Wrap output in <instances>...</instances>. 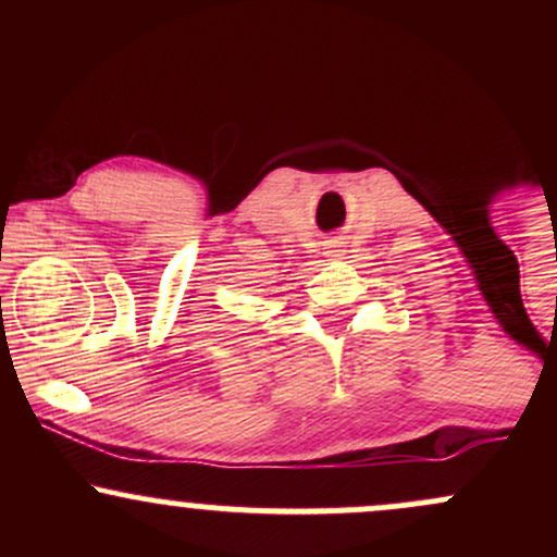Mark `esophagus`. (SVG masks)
Instances as JSON below:
<instances>
[{
  "label": "esophagus",
  "instance_id": "1",
  "mask_svg": "<svg viewBox=\"0 0 557 557\" xmlns=\"http://www.w3.org/2000/svg\"><path fill=\"white\" fill-rule=\"evenodd\" d=\"M327 257H332V259L343 257V243L341 240H330L327 243Z\"/></svg>",
  "mask_w": 557,
  "mask_h": 557
}]
</instances>
